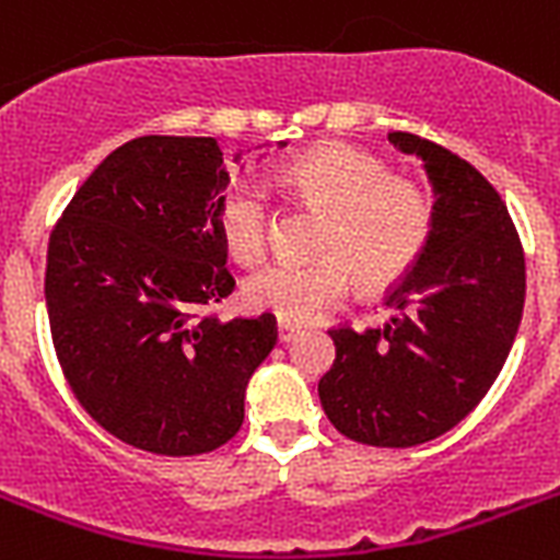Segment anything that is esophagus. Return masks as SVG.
<instances>
[{
	"label": "esophagus",
	"mask_w": 560,
	"mask_h": 560,
	"mask_svg": "<svg viewBox=\"0 0 560 560\" xmlns=\"http://www.w3.org/2000/svg\"><path fill=\"white\" fill-rule=\"evenodd\" d=\"M277 338H280V343H289L298 338V326L285 324V320H280V326H277Z\"/></svg>",
	"instance_id": "1"
}]
</instances>
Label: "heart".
Instances as JSON below:
<instances>
[{
    "mask_svg": "<svg viewBox=\"0 0 560 560\" xmlns=\"http://www.w3.org/2000/svg\"><path fill=\"white\" fill-rule=\"evenodd\" d=\"M283 182L324 210L315 259H275L245 280V303L285 324H308L347 301L352 277L375 294L399 283L431 240L433 208L422 187L393 178L373 155L329 144L289 164ZM219 234L240 262L266 254L271 202L254 178H236L219 199Z\"/></svg>",
    "mask_w": 560,
    "mask_h": 560,
    "instance_id": "heart-1",
    "label": "heart"
}]
</instances>
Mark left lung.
Listing matches in <instances>:
<instances>
[{"mask_svg":"<svg viewBox=\"0 0 560 560\" xmlns=\"http://www.w3.org/2000/svg\"><path fill=\"white\" fill-rule=\"evenodd\" d=\"M387 138L419 155L431 178V240L387 294V324L329 329L335 361L317 396L343 436L410 448L463 422L500 375L521 326L526 262L506 205L480 170L410 132Z\"/></svg>","mask_w":560,"mask_h":560,"instance_id":"1","label":"left lung"}]
</instances>
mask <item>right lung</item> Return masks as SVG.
<instances>
[{"mask_svg": "<svg viewBox=\"0 0 560 560\" xmlns=\"http://www.w3.org/2000/svg\"><path fill=\"white\" fill-rule=\"evenodd\" d=\"M225 187L217 138H132L48 240V324L71 393L103 431L161 457L225 445L277 343L268 312H205L236 285L217 219Z\"/></svg>", "mask_w": 560, "mask_h": 560, "instance_id": "obj_1", "label": "right lung"}]
</instances>
